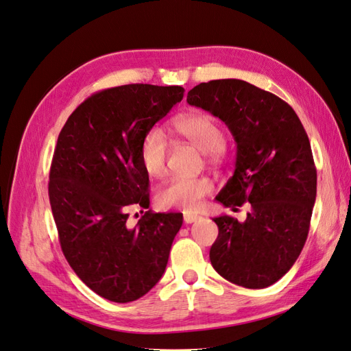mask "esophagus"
I'll return each mask as SVG.
<instances>
[{
    "label": "esophagus",
    "instance_id": "1",
    "mask_svg": "<svg viewBox=\"0 0 351 351\" xmlns=\"http://www.w3.org/2000/svg\"><path fill=\"white\" fill-rule=\"evenodd\" d=\"M201 216L193 215V213H184V221L186 223H193V221L198 220Z\"/></svg>",
    "mask_w": 351,
    "mask_h": 351
}]
</instances>
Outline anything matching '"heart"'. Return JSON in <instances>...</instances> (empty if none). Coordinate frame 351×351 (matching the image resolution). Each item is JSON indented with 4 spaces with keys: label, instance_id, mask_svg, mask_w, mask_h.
<instances>
[{
    "label": "heart",
    "instance_id": "b5f03b06",
    "mask_svg": "<svg viewBox=\"0 0 351 351\" xmlns=\"http://www.w3.org/2000/svg\"><path fill=\"white\" fill-rule=\"evenodd\" d=\"M174 131L204 152L210 162H216L225 155V134L215 117L205 113H192L177 117ZM168 140L164 131L152 128L143 136L140 144V162L150 177H162L167 171ZM213 191L207 177H174L160 187L158 202L162 207H178L198 210L205 196Z\"/></svg>",
    "mask_w": 351,
    "mask_h": 351
}]
</instances>
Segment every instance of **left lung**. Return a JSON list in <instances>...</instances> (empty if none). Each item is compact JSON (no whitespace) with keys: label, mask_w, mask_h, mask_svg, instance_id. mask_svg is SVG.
I'll list each match as a JSON object with an SVG mask.
<instances>
[{"label":"left lung","mask_w":351,"mask_h":351,"mask_svg":"<svg viewBox=\"0 0 351 351\" xmlns=\"http://www.w3.org/2000/svg\"><path fill=\"white\" fill-rule=\"evenodd\" d=\"M187 102L225 122L237 143L234 176L216 199L234 210L244 202L252 207L244 221L213 219L219 228L210 249L213 268L247 289L274 285L308 237L317 193L308 135L287 102L244 80L199 83Z\"/></svg>","instance_id":"8db88e82"}]
</instances>
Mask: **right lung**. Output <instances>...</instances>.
I'll list each match as a JSON object with an SVG mask.
<instances>
[{
    "instance_id": "1",
    "label": "right lung",
    "mask_w": 351,
    "mask_h": 351,
    "mask_svg": "<svg viewBox=\"0 0 351 351\" xmlns=\"http://www.w3.org/2000/svg\"><path fill=\"white\" fill-rule=\"evenodd\" d=\"M182 86L125 84L93 93L59 132L49 174V199L66 262L97 295L132 302L165 272L182 213L149 208V174L140 144L183 99Z\"/></svg>"
}]
</instances>
